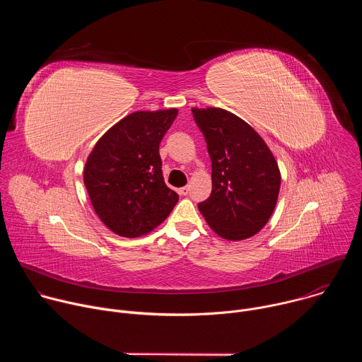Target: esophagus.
I'll list each match as a JSON object with an SVG mask.
<instances>
[{"instance_id": "obj_1", "label": "esophagus", "mask_w": 362, "mask_h": 362, "mask_svg": "<svg viewBox=\"0 0 362 362\" xmlns=\"http://www.w3.org/2000/svg\"><path fill=\"white\" fill-rule=\"evenodd\" d=\"M189 190H190V186H185V187H182L179 192H180V194H183V196H186L187 193H189Z\"/></svg>"}]
</instances>
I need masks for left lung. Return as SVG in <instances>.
<instances>
[{"instance_id": "1", "label": "left lung", "mask_w": 362, "mask_h": 362, "mask_svg": "<svg viewBox=\"0 0 362 362\" xmlns=\"http://www.w3.org/2000/svg\"><path fill=\"white\" fill-rule=\"evenodd\" d=\"M212 160V193L199 203L211 229L228 240L259 232L272 216L281 172L264 139L236 115L219 109H192Z\"/></svg>"}]
</instances>
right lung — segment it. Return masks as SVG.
<instances>
[{"label": "right lung", "mask_w": 362, "mask_h": 362, "mask_svg": "<svg viewBox=\"0 0 362 362\" xmlns=\"http://www.w3.org/2000/svg\"><path fill=\"white\" fill-rule=\"evenodd\" d=\"M177 109L134 112L103 134L84 166L93 209L112 232L139 238L159 226L179 200L162 175L159 144Z\"/></svg>", "instance_id": "right-lung-1"}]
</instances>
